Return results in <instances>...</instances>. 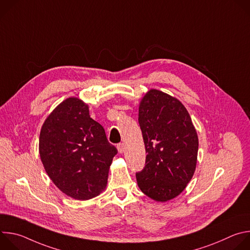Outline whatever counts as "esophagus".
I'll use <instances>...</instances> for the list:
<instances>
[{"instance_id": "34e87169", "label": "esophagus", "mask_w": 250, "mask_h": 250, "mask_svg": "<svg viewBox=\"0 0 250 250\" xmlns=\"http://www.w3.org/2000/svg\"><path fill=\"white\" fill-rule=\"evenodd\" d=\"M117 148H118V150H119L120 153H123V152L125 151V145L122 144V142H121V144H119V145L117 146Z\"/></svg>"}]
</instances>
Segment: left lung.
I'll return each instance as SVG.
<instances>
[{
	"instance_id": "8db88e82",
	"label": "left lung",
	"mask_w": 250,
	"mask_h": 250,
	"mask_svg": "<svg viewBox=\"0 0 250 250\" xmlns=\"http://www.w3.org/2000/svg\"><path fill=\"white\" fill-rule=\"evenodd\" d=\"M146 166L135 174L139 189L157 202H166L186 188L194 175L199 140L183 104L161 91L149 90L138 109Z\"/></svg>"
}]
</instances>
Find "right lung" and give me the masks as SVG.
<instances>
[{
    "label": "right lung",
    "instance_id": "right-lung-1",
    "mask_svg": "<svg viewBox=\"0 0 250 250\" xmlns=\"http://www.w3.org/2000/svg\"><path fill=\"white\" fill-rule=\"evenodd\" d=\"M117 153L78 98L59 104L41 130L40 155L46 173L60 191L76 200L92 199L104 190Z\"/></svg>",
    "mask_w": 250,
    "mask_h": 250
}]
</instances>
